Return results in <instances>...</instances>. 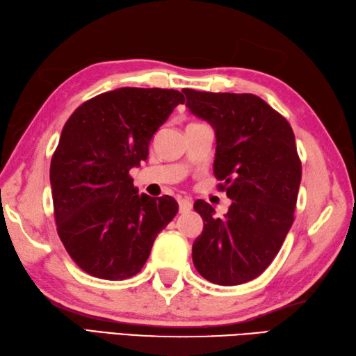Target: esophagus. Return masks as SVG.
<instances>
[{
	"label": "esophagus",
	"instance_id": "1",
	"mask_svg": "<svg viewBox=\"0 0 356 356\" xmlns=\"http://www.w3.org/2000/svg\"><path fill=\"white\" fill-rule=\"evenodd\" d=\"M178 205H179V213H187V211L192 210V201L187 200V198L179 200Z\"/></svg>",
	"mask_w": 356,
	"mask_h": 356
}]
</instances>
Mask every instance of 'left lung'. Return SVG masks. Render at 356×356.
Listing matches in <instances>:
<instances>
[{
  "mask_svg": "<svg viewBox=\"0 0 356 356\" xmlns=\"http://www.w3.org/2000/svg\"><path fill=\"white\" fill-rule=\"evenodd\" d=\"M183 92L188 111L215 129L213 169L232 200L222 219L209 202L195 201L204 230L193 242V264L211 283L242 285L270 266L294 222L302 181L294 132L254 94Z\"/></svg>",
  "mask_w": 356,
  "mask_h": 356,
  "instance_id": "obj_1",
  "label": "left lung"
}]
</instances>
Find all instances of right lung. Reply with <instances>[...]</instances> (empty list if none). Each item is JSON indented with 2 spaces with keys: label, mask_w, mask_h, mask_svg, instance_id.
I'll return each instance as SVG.
<instances>
[{
  "label": "right lung",
  "mask_w": 356,
  "mask_h": 356,
  "mask_svg": "<svg viewBox=\"0 0 356 356\" xmlns=\"http://www.w3.org/2000/svg\"><path fill=\"white\" fill-rule=\"evenodd\" d=\"M175 90L118 88L86 100L67 120L50 164L58 234L90 275L124 280L140 273L154 241L178 211L172 196L151 198L129 170L173 108Z\"/></svg>",
  "instance_id": "obj_1"
}]
</instances>
